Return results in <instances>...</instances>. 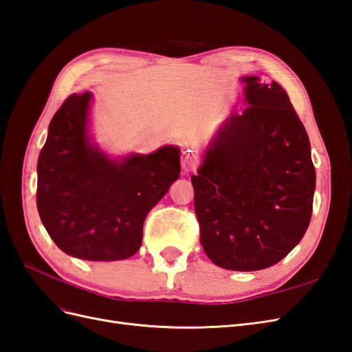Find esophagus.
Segmentation results:
<instances>
[{
    "mask_svg": "<svg viewBox=\"0 0 352 352\" xmlns=\"http://www.w3.org/2000/svg\"><path fill=\"white\" fill-rule=\"evenodd\" d=\"M180 163H182V168L185 173H189L190 170L195 168L197 164V157L192 153H184L182 154V160H180Z\"/></svg>",
    "mask_w": 352,
    "mask_h": 352,
    "instance_id": "esophagus-1",
    "label": "esophagus"
}]
</instances>
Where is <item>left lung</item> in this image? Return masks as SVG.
Listing matches in <instances>:
<instances>
[{
    "label": "left lung",
    "instance_id": "1",
    "mask_svg": "<svg viewBox=\"0 0 352 352\" xmlns=\"http://www.w3.org/2000/svg\"><path fill=\"white\" fill-rule=\"evenodd\" d=\"M248 107L221 124L190 177L207 257L226 270H263L310 225L316 170L310 140L279 83L242 78Z\"/></svg>",
    "mask_w": 352,
    "mask_h": 352
}]
</instances>
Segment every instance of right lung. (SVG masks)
Here are the masks:
<instances>
[{
    "instance_id": "right-lung-1",
    "label": "right lung",
    "mask_w": 352,
    "mask_h": 352,
    "mask_svg": "<svg viewBox=\"0 0 352 352\" xmlns=\"http://www.w3.org/2000/svg\"><path fill=\"white\" fill-rule=\"evenodd\" d=\"M92 94H73L48 127L38 158L36 206L57 247L89 261L126 260L140 250L144 220L179 177V148L110 158L89 141Z\"/></svg>"
}]
</instances>
